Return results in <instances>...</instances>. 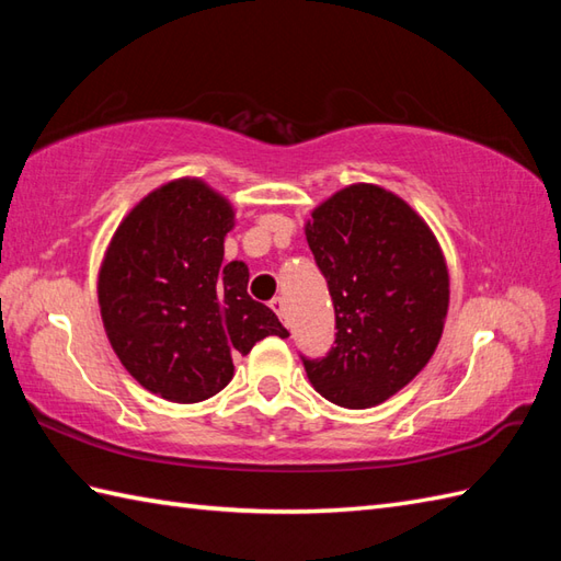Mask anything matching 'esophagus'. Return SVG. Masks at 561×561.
I'll list each match as a JSON object with an SVG mask.
<instances>
[{"instance_id": "obj_1", "label": "esophagus", "mask_w": 561, "mask_h": 561, "mask_svg": "<svg viewBox=\"0 0 561 561\" xmlns=\"http://www.w3.org/2000/svg\"><path fill=\"white\" fill-rule=\"evenodd\" d=\"M270 306H272V311L277 313L279 318H284V313H287V301H284L282 296H274V299L270 301Z\"/></svg>"}]
</instances>
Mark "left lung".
Listing matches in <instances>:
<instances>
[{"label":"left lung","mask_w":561,"mask_h":561,"mask_svg":"<svg viewBox=\"0 0 561 561\" xmlns=\"http://www.w3.org/2000/svg\"><path fill=\"white\" fill-rule=\"evenodd\" d=\"M335 306V344L301 354L325 400L366 410L396 396L432 359L448 311V270L434 233L398 195L350 185L306 224Z\"/></svg>","instance_id":"obj_1"}]
</instances>
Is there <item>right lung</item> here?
Returning a JSON list of instances; mask_svg holds the SVG:
<instances>
[{
    "label": "right lung",
    "instance_id": "right-lung-1",
    "mask_svg": "<svg viewBox=\"0 0 561 561\" xmlns=\"http://www.w3.org/2000/svg\"><path fill=\"white\" fill-rule=\"evenodd\" d=\"M233 209L195 178L153 190L117 226L99 274L101 318L117 359L171 402L217 396L233 356L267 335L289 337L248 296V267L224 265Z\"/></svg>",
    "mask_w": 561,
    "mask_h": 561
}]
</instances>
